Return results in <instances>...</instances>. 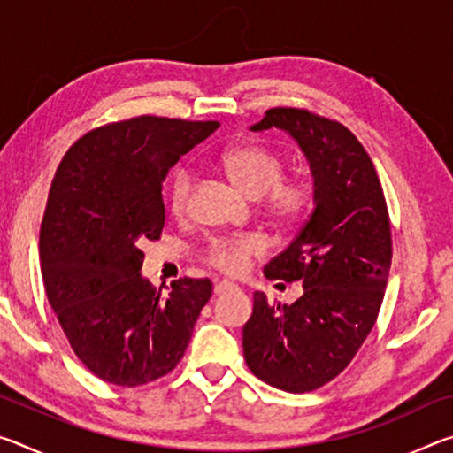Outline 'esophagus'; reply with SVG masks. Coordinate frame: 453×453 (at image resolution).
Here are the masks:
<instances>
[{
  "instance_id": "obj_1",
  "label": "esophagus",
  "mask_w": 453,
  "mask_h": 453,
  "mask_svg": "<svg viewBox=\"0 0 453 453\" xmlns=\"http://www.w3.org/2000/svg\"><path fill=\"white\" fill-rule=\"evenodd\" d=\"M235 286H234V283L232 281H218L216 283V286H213V294H216V296H221V294H226V291H229V289H234Z\"/></svg>"
}]
</instances>
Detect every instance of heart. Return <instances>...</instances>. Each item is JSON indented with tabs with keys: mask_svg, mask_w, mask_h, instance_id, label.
I'll return each instance as SVG.
<instances>
[{
	"mask_svg": "<svg viewBox=\"0 0 453 453\" xmlns=\"http://www.w3.org/2000/svg\"><path fill=\"white\" fill-rule=\"evenodd\" d=\"M221 165L229 180L245 196L254 199L264 197L265 213L278 224H296L308 211L311 203V186L303 178H281L283 159L265 145L248 143L229 150L221 159ZM191 189H194V175L186 167H181L173 173L170 191H167V205L173 216H186ZM265 251L267 242L262 235L242 234L211 242L205 251V259L219 272L240 275Z\"/></svg>",
	"mask_w": 453,
	"mask_h": 453,
	"instance_id": "obj_1",
	"label": "heart"
}]
</instances>
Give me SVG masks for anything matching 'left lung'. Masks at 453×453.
Segmentation results:
<instances>
[{
    "instance_id": "1",
    "label": "left lung",
    "mask_w": 453,
    "mask_h": 453,
    "mask_svg": "<svg viewBox=\"0 0 453 453\" xmlns=\"http://www.w3.org/2000/svg\"><path fill=\"white\" fill-rule=\"evenodd\" d=\"M280 127L308 157L313 211L300 234L264 267L267 280L302 281L291 305L254 294L243 326L251 373L289 394L313 392L349 365L378 319L392 265L386 197L364 145L340 121L273 107L254 132Z\"/></svg>"
}]
</instances>
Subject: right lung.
<instances>
[{
  "label": "right lung",
  "instance_id": "1",
  "mask_svg": "<svg viewBox=\"0 0 453 453\" xmlns=\"http://www.w3.org/2000/svg\"><path fill=\"white\" fill-rule=\"evenodd\" d=\"M218 127L140 116L91 129L61 159L40 229L43 286L75 356L99 380L143 386L186 354L211 281L153 288L140 272L142 245L162 235L170 167Z\"/></svg>",
  "mask_w": 453,
  "mask_h": 453
}]
</instances>
